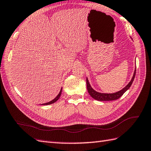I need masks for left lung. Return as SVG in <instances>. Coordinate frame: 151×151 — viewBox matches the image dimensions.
I'll return each instance as SVG.
<instances>
[{"label":"left lung","mask_w":151,"mask_h":151,"mask_svg":"<svg viewBox=\"0 0 151 151\" xmlns=\"http://www.w3.org/2000/svg\"><path fill=\"white\" fill-rule=\"evenodd\" d=\"M136 75V68L134 70V74H133V76L132 77V79L130 82H129V83L125 87H124L122 90L119 91L118 92H116L114 93H101L96 91L95 90H94L92 87L91 86L89 82L88 79H86V83H87V91H88V93L90 94V96L92 98H93L94 99H95L96 100L99 101H111V100H115L118 99L119 98H120L122 95H123L124 93H125L130 88V87L131 86L132 83L133 82V80L134 79Z\"/></svg>","instance_id":"1"}]
</instances>
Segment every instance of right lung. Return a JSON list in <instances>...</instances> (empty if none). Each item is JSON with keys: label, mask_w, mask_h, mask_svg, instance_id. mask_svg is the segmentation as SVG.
Listing matches in <instances>:
<instances>
[{"label": "right lung", "mask_w": 151, "mask_h": 151, "mask_svg": "<svg viewBox=\"0 0 151 151\" xmlns=\"http://www.w3.org/2000/svg\"><path fill=\"white\" fill-rule=\"evenodd\" d=\"M62 88H61V89H60V92H59V93L58 94V95L56 96L55 99H53V100H52L51 101H49V102H47V103H45V104H41V105H44V106H47V105H50V104H53V103H55V102H56V101H57L58 99H59V98L60 97V95H61V93H62Z\"/></svg>", "instance_id": "1"}]
</instances>
